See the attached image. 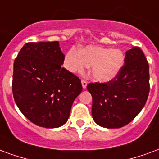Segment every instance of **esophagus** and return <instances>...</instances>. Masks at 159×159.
Here are the masks:
<instances>
[{"mask_svg":"<svg viewBox=\"0 0 159 159\" xmlns=\"http://www.w3.org/2000/svg\"><path fill=\"white\" fill-rule=\"evenodd\" d=\"M81 84H82V87L84 88V89H85L86 86H87V81L82 80H81Z\"/></svg>","mask_w":159,"mask_h":159,"instance_id":"esophagus-1","label":"esophagus"}]
</instances>
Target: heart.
Masks as SVG:
<instances>
[{"label": "heart", "mask_w": 159, "mask_h": 159, "mask_svg": "<svg viewBox=\"0 0 159 159\" xmlns=\"http://www.w3.org/2000/svg\"><path fill=\"white\" fill-rule=\"evenodd\" d=\"M121 50L88 46L80 51L72 48L65 56L64 65L71 73L83 74L91 67V78L98 82H109L119 75L124 65Z\"/></svg>", "instance_id": "1"}]
</instances>
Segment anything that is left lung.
Listing matches in <instances>:
<instances>
[{
	"label": "left lung",
	"mask_w": 159,
	"mask_h": 159,
	"mask_svg": "<svg viewBox=\"0 0 159 159\" xmlns=\"http://www.w3.org/2000/svg\"><path fill=\"white\" fill-rule=\"evenodd\" d=\"M92 118L98 125L121 128L131 122L141 111L150 91L149 65L137 46L126 52L125 64L113 80L90 83Z\"/></svg>",
	"instance_id": "obj_1"
}]
</instances>
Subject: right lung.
I'll list each match as a JSON object with an SVG mask.
<instances>
[{
  "instance_id": "1",
  "label": "right lung",
  "mask_w": 159,
  "mask_h": 159,
  "mask_svg": "<svg viewBox=\"0 0 159 159\" xmlns=\"http://www.w3.org/2000/svg\"><path fill=\"white\" fill-rule=\"evenodd\" d=\"M64 57L58 41H47L26 43L15 59V102L24 116L40 127L64 125L82 91L80 80L62 68Z\"/></svg>"
}]
</instances>
